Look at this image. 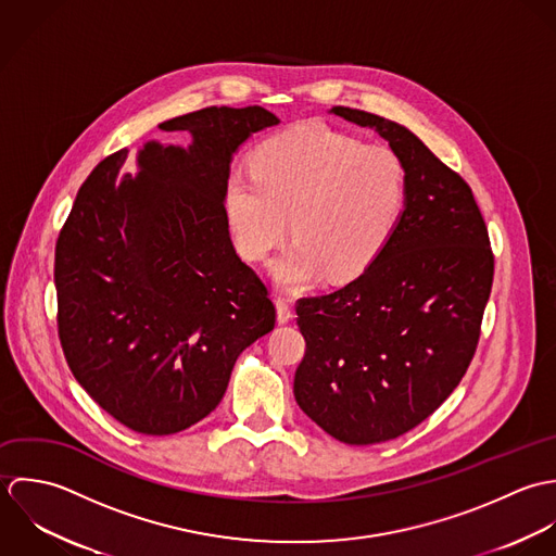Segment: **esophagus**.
Segmentation results:
<instances>
[{
	"mask_svg": "<svg viewBox=\"0 0 556 556\" xmlns=\"http://www.w3.org/2000/svg\"><path fill=\"white\" fill-rule=\"evenodd\" d=\"M275 307H277V323L279 325H288L290 318H292V309H290V303L286 299H277L275 301Z\"/></svg>",
	"mask_w": 556,
	"mask_h": 556,
	"instance_id": "obj_1",
	"label": "esophagus"
}]
</instances>
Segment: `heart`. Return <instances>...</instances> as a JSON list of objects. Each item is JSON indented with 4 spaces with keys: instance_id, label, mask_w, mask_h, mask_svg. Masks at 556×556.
<instances>
[{
    "instance_id": "obj_1",
    "label": "heart",
    "mask_w": 556,
    "mask_h": 556,
    "mask_svg": "<svg viewBox=\"0 0 556 556\" xmlns=\"http://www.w3.org/2000/svg\"><path fill=\"white\" fill-rule=\"evenodd\" d=\"M253 176L233 172L223 189L238 251L266 260L290 231L294 244L273 264L288 288L325 273L331 281L363 275L387 249L408 202L404 159L325 124H301L262 141Z\"/></svg>"
}]
</instances>
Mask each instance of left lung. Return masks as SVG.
I'll list each match as a JSON object with an SVG mask.
<instances>
[{"label":"left lung","mask_w":556,"mask_h":556,"mask_svg":"<svg viewBox=\"0 0 556 556\" xmlns=\"http://www.w3.org/2000/svg\"><path fill=\"white\" fill-rule=\"evenodd\" d=\"M329 113L389 141L406 165L408 202L361 277L299 301L307 350L294 397L337 441L384 443L426 421L466 374L494 257L470 187L413 130L350 108Z\"/></svg>","instance_id":"8db88e82"}]
</instances>
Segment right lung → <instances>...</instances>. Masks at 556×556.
<instances>
[{"mask_svg": "<svg viewBox=\"0 0 556 556\" xmlns=\"http://www.w3.org/2000/svg\"><path fill=\"white\" fill-rule=\"evenodd\" d=\"M279 117L206 108L167 119L189 146L146 141L81 185L55 244L58 331L88 395L132 432L167 437L211 415L236 358L275 327L238 257L223 189L238 148Z\"/></svg>", "mask_w": 556, "mask_h": 556, "instance_id": "right-lung-1", "label": "right lung"}]
</instances>
